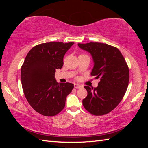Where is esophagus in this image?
Segmentation results:
<instances>
[{
	"mask_svg": "<svg viewBox=\"0 0 148 148\" xmlns=\"http://www.w3.org/2000/svg\"><path fill=\"white\" fill-rule=\"evenodd\" d=\"M74 88H76V89H79V88H82V87L81 85L77 84H74Z\"/></svg>",
	"mask_w": 148,
	"mask_h": 148,
	"instance_id": "obj_1",
	"label": "esophagus"
}]
</instances>
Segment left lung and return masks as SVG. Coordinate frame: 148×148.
Listing matches in <instances>:
<instances>
[{"mask_svg":"<svg viewBox=\"0 0 148 148\" xmlns=\"http://www.w3.org/2000/svg\"><path fill=\"white\" fill-rule=\"evenodd\" d=\"M91 55L94 66L91 75L100 78L97 87L85 86L87 96L82 102L86 110L95 116L112 111L123 98L129 81V69L119 50L110 45L90 42L78 44Z\"/></svg>","mask_w":148,"mask_h":148,"instance_id":"obj_1","label":"left lung"}]
</instances>
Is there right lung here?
I'll return each mask as SVG.
<instances>
[{"label":"right lung","mask_w":148,"mask_h":148,"mask_svg":"<svg viewBox=\"0 0 148 148\" xmlns=\"http://www.w3.org/2000/svg\"><path fill=\"white\" fill-rule=\"evenodd\" d=\"M74 42H52L35 46L30 50L21 69V84L27 101L35 111L54 116L65 106L74 84H61L55 79L56 69L63 66V57Z\"/></svg>","instance_id":"add662e5"}]
</instances>
